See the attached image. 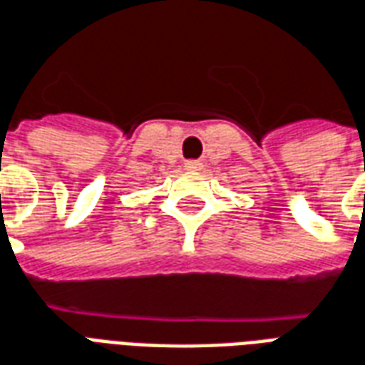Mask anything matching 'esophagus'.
I'll return each instance as SVG.
<instances>
[{
  "instance_id": "obj_1",
  "label": "esophagus",
  "mask_w": 365,
  "mask_h": 365,
  "mask_svg": "<svg viewBox=\"0 0 365 365\" xmlns=\"http://www.w3.org/2000/svg\"><path fill=\"white\" fill-rule=\"evenodd\" d=\"M185 168H187V170H201V162H199V160H187V162H185Z\"/></svg>"
}]
</instances>
